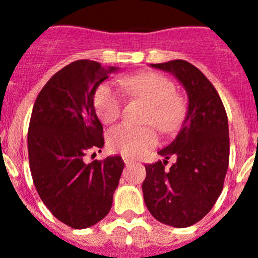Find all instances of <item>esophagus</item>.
I'll return each mask as SVG.
<instances>
[{
  "label": "esophagus",
  "instance_id": "1",
  "mask_svg": "<svg viewBox=\"0 0 258 258\" xmlns=\"http://www.w3.org/2000/svg\"><path fill=\"white\" fill-rule=\"evenodd\" d=\"M123 162H124V164H132V163H135V160L132 158H130V156H127V155H123Z\"/></svg>",
  "mask_w": 258,
  "mask_h": 258
}]
</instances>
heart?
<instances>
[{
	"label": "heart",
	"mask_w": 258,
	"mask_h": 258,
	"mask_svg": "<svg viewBox=\"0 0 258 258\" xmlns=\"http://www.w3.org/2000/svg\"><path fill=\"white\" fill-rule=\"evenodd\" d=\"M122 86L131 98L149 104L146 123H154L164 134H172L182 126L187 114L186 100L175 93L174 84L167 76L158 72L131 75L122 80ZM94 105L102 122L110 123L121 114L122 98L104 84L96 89ZM108 144L123 155L140 156L158 144V134L153 127L121 123L109 130Z\"/></svg>",
	"instance_id": "heart-1"
}]
</instances>
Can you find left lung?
Wrapping results in <instances>:
<instances>
[{"label": "left lung", "mask_w": 258, "mask_h": 258, "mask_svg": "<svg viewBox=\"0 0 258 258\" xmlns=\"http://www.w3.org/2000/svg\"><path fill=\"white\" fill-rule=\"evenodd\" d=\"M174 75L188 95L182 128L159 155L168 160L145 165L144 201L158 221L174 228L191 227L215 205L229 164V128L218 91L197 67L183 59L151 64Z\"/></svg>", "instance_id": "left-lung-1"}]
</instances>
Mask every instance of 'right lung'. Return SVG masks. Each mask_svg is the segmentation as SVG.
<instances>
[{
  "label": "right lung",
  "mask_w": 258,
  "mask_h": 258,
  "mask_svg": "<svg viewBox=\"0 0 258 258\" xmlns=\"http://www.w3.org/2000/svg\"><path fill=\"white\" fill-rule=\"evenodd\" d=\"M117 70L90 59L72 62L48 80L31 112L28 153L33 182L50 213L74 229L105 218L124 168L118 155L85 162L89 153L104 146L94 94Z\"/></svg>",
  "instance_id": "right-lung-1"
}]
</instances>
